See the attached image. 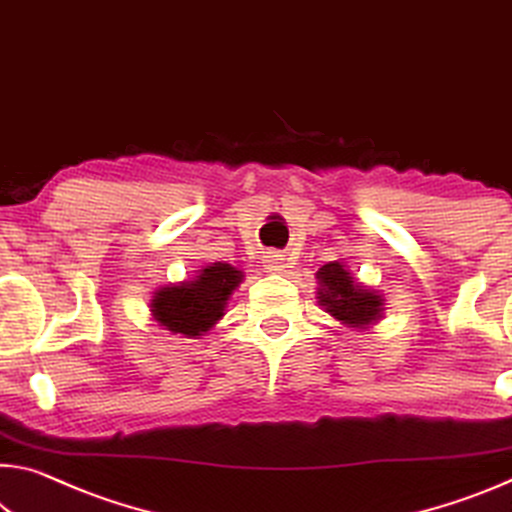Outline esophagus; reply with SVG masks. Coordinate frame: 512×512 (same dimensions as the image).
<instances>
[{
	"label": "esophagus",
	"instance_id": "34e87169",
	"mask_svg": "<svg viewBox=\"0 0 512 512\" xmlns=\"http://www.w3.org/2000/svg\"><path fill=\"white\" fill-rule=\"evenodd\" d=\"M262 262H264V266L269 271H282V269H285V255L275 253V250H271V253H264Z\"/></svg>",
	"mask_w": 512,
	"mask_h": 512
}]
</instances>
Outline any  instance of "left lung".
<instances>
[{
  "mask_svg": "<svg viewBox=\"0 0 512 512\" xmlns=\"http://www.w3.org/2000/svg\"><path fill=\"white\" fill-rule=\"evenodd\" d=\"M319 303L330 316L348 328H369L385 310V298L376 289L362 287L348 273L344 262H328L316 271Z\"/></svg>",
  "mask_w": 512,
  "mask_h": 512,
  "instance_id": "obj_1",
  "label": "left lung"
}]
</instances>
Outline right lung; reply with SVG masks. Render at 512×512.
Segmentation results:
<instances>
[{"label": "right lung", "mask_w": 512, "mask_h": 512, "mask_svg": "<svg viewBox=\"0 0 512 512\" xmlns=\"http://www.w3.org/2000/svg\"><path fill=\"white\" fill-rule=\"evenodd\" d=\"M241 280L243 273L232 264H209L196 278L154 291L152 319L173 335L198 339L225 314L227 300Z\"/></svg>", "instance_id": "1"}]
</instances>
